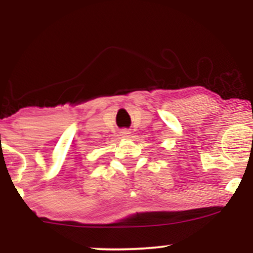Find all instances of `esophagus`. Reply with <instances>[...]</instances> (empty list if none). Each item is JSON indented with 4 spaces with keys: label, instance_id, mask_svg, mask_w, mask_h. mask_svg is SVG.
<instances>
[{
    "label": "esophagus",
    "instance_id": "34e87169",
    "mask_svg": "<svg viewBox=\"0 0 253 253\" xmlns=\"http://www.w3.org/2000/svg\"><path fill=\"white\" fill-rule=\"evenodd\" d=\"M120 133H121V136H123V138H128L130 134V132L128 129H123Z\"/></svg>",
    "mask_w": 253,
    "mask_h": 253
}]
</instances>
